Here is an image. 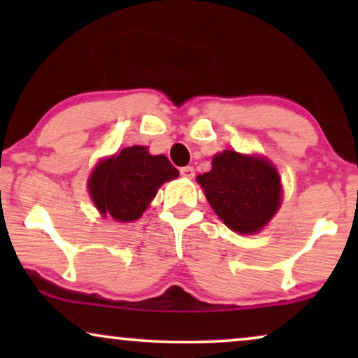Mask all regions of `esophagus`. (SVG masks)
I'll return each instance as SVG.
<instances>
[{"instance_id": "1", "label": "esophagus", "mask_w": 358, "mask_h": 358, "mask_svg": "<svg viewBox=\"0 0 358 358\" xmlns=\"http://www.w3.org/2000/svg\"><path fill=\"white\" fill-rule=\"evenodd\" d=\"M180 174H182L184 178L192 179L195 176V169L192 168V166H184V168H180Z\"/></svg>"}]
</instances>
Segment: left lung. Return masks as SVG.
<instances>
[{"mask_svg":"<svg viewBox=\"0 0 358 358\" xmlns=\"http://www.w3.org/2000/svg\"><path fill=\"white\" fill-rule=\"evenodd\" d=\"M197 182L215 213L239 234L261 231L282 203L280 176L261 156L224 150L213 156L212 171L199 174Z\"/></svg>","mask_w":358,"mask_h":358,"instance_id":"1","label":"left lung"}]
</instances>
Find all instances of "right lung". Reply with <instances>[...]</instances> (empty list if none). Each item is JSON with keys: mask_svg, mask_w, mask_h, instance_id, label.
Returning a JSON list of instances; mask_svg holds the SVG:
<instances>
[{"mask_svg": "<svg viewBox=\"0 0 358 358\" xmlns=\"http://www.w3.org/2000/svg\"><path fill=\"white\" fill-rule=\"evenodd\" d=\"M178 176L166 156H153L146 146L135 145L97 163L87 189L102 217L129 223L143 215L161 185Z\"/></svg>", "mask_w": 358, "mask_h": 358, "instance_id": "add662e5", "label": "right lung"}]
</instances>
